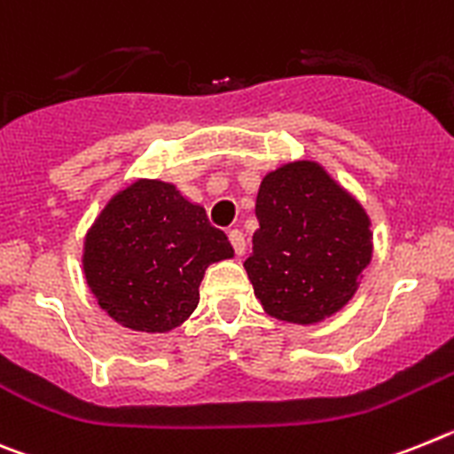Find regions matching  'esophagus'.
I'll return each instance as SVG.
<instances>
[{
  "label": "esophagus",
  "mask_w": 454,
  "mask_h": 454,
  "mask_svg": "<svg viewBox=\"0 0 454 454\" xmlns=\"http://www.w3.org/2000/svg\"><path fill=\"white\" fill-rule=\"evenodd\" d=\"M228 239H231L232 249H235V254L242 255L244 249H247V242H244V232L238 231V228H232L231 232H228Z\"/></svg>",
  "instance_id": "34e87169"
}]
</instances>
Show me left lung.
I'll return each mask as SVG.
<instances>
[{
	"instance_id": "1",
	"label": "left lung",
	"mask_w": 454,
	"mask_h": 454,
	"mask_svg": "<svg viewBox=\"0 0 454 454\" xmlns=\"http://www.w3.org/2000/svg\"><path fill=\"white\" fill-rule=\"evenodd\" d=\"M255 216L244 270L262 310L310 326L345 309L372 260L364 205L320 161L294 160L262 176Z\"/></svg>"
}]
</instances>
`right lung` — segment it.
<instances>
[{"mask_svg":"<svg viewBox=\"0 0 454 454\" xmlns=\"http://www.w3.org/2000/svg\"><path fill=\"white\" fill-rule=\"evenodd\" d=\"M232 255L203 205L167 180L139 178L118 189L89 226L82 271L114 322L168 333L199 306L205 270Z\"/></svg>","mask_w":454,"mask_h":454,"instance_id":"obj_1","label":"right lung"}]
</instances>
